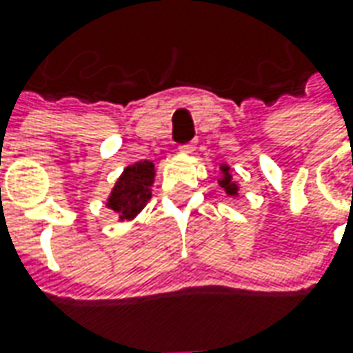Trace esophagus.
<instances>
[{
	"label": "esophagus",
	"instance_id": "34e87169",
	"mask_svg": "<svg viewBox=\"0 0 353 353\" xmlns=\"http://www.w3.org/2000/svg\"><path fill=\"white\" fill-rule=\"evenodd\" d=\"M179 150H181V152H185V154L193 152V150H195V144H193V142H188V144H181V146H179Z\"/></svg>",
	"mask_w": 353,
	"mask_h": 353
}]
</instances>
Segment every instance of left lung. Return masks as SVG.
I'll list each match as a JSON object with an SVG mask.
<instances>
[{
  "label": "left lung",
  "mask_w": 353,
  "mask_h": 353,
  "mask_svg": "<svg viewBox=\"0 0 353 353\" xmlns=\"http://www.w3.org/2000/svg\"><path fill=\"white\" fill-rule=\"evenodd\" d=\"M232 177H230V174H228V168L226 165H223V177H221V188H225V191L228 193V195H236V183L234 181H230Z\"/></svg>",
  "instance_id": "1"
}]
</instances>
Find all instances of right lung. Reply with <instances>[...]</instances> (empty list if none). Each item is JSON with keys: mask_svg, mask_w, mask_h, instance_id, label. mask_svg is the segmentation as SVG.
<instances>
[{"mask_svg": "<svg viewBox=\"0 0 353 353\" xmlns=\"http://www.w3.org/2000/svg\"><path fill=\"white\" fill-rule=\"evenodd\" d=\"M154 181L152 162H137L125 168L119 177L113 193L109 197V207L121 214V219H132L142 211V207L152 199L150 185Z\"/></svg>", "mask_w": 353, "mask_h": 353, "instance_id": "1", "label": "right lung"}]
</instances>
